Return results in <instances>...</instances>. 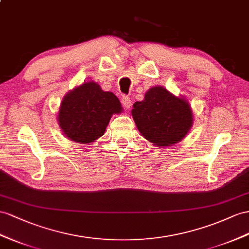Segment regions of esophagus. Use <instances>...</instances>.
I'll return each instance as SVG.
<instances>
[{
	"label": "esophagus",
	"instance_id": "34e87169",
	"mask_svg": "<svg viewBox=\"0 0 249 249\" xmlns=\"http://www.w3.org/2000/svg\"><path fill=\"white\" fill-rule=\"evenodd\" d=\"M121 102H122V105H123L125 109H129L130 106H131V100H130L128 95H124L122 100H121Z\"/></svg>",
	"mask_w": 249,
	"mask_h": 249
}]
</instances>
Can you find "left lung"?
Masks as SVG:
<instances>
[{
	"instance_id": "obj_1",
	"label": "left lung",
	"mask_w": 249,
	"mask_h": 249,
	"mask_svg": "<svg viewBox=\"0 0 249 249\" xmlns=\"http://www.w3.org/2000/svg\"><path fill=\"white\" fill-rule=\"evenodd\" d=\"M139 131L158 146H170L186 136L193 125V112L186 100L176 98L157 86L146 92L131 110Z\"/></svg>"
}]
</instances>
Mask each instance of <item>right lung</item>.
<instances>
[{"instance_id":"1","label":"right lung","mask_w":249,"mask_h":249,"mask_svg":"<svg viewBox=\"0 0 249 249\" xmlns=\"http://www.w3.org/2000/svg\"><path fill=\"white\" fill-rule=\"evenodd\" d=\"M121 111L116 95L103 91L97 83L87 82L64 98L58 119L66 137L87 144L103 136L112 114Z\"/></svg>"}]
</instances>
